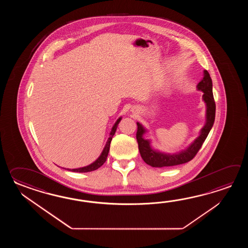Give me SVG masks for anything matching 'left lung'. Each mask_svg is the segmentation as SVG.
I'll return each instance as SVG.
<instances>
[{"mask_svg":"<svg viewBox=\"0 0 248 248\" xmlns=\"http://www.w3.org/2000/svg\"><path fill=\"white\" fill-rule=\"evenodd\" d=\"M197 89L204 93L202 98L206 106V124L202 127L200 136L196 138L194 142L190 143L189 147L186 148L184 151L174 154H169L154 150L151 146L150 140L143 138L146 129L142 126V124L137 122V140L138 149L145 163L153 168H168L177 166L190 161L200 151L214 125L216 118V102L213 95V83L210 74H208L206 70L204 71L203 79L197 85Z\"/></svg>","mask_w":248,"mask_h":248,"instance_id":"left-lung-1","label":"left lung"}]
</instances>
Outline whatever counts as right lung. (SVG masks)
I'll return each instance as SVG.
<instances>
[{
	"mask_svg": "<svg viewBox=\"0 0 248 248\" xmlns=\"http://www.w3.org/2000/svg\"><path fill=\"white\" fill-rule=\"evenodd\" d=\"M121 120H122V117H121V118H119V119L117 120V122H115V124H114L113 126H112L111 133H110V137H109L108 140H107V142H106V146L104 148V150H103V152L101 153L100 156L98 157V158H97L95 161H94L93 163L90 164L89 166L83 167V168L74 169H67V170H69V171H72V172L86 173V172H91V171H94L95 169H99L101 166H102V165L105 163L106 161V158H107V156H108V153H109V151H110V144H111V139H112V137H113L114 134H115V132H116L117 127H118V124L120 123Z\"/></svg>",
	"mask_w": 248,
	"mask_h": 248,
	"instance_id": "1",
	"label": "right lung"
}]
</instances>
